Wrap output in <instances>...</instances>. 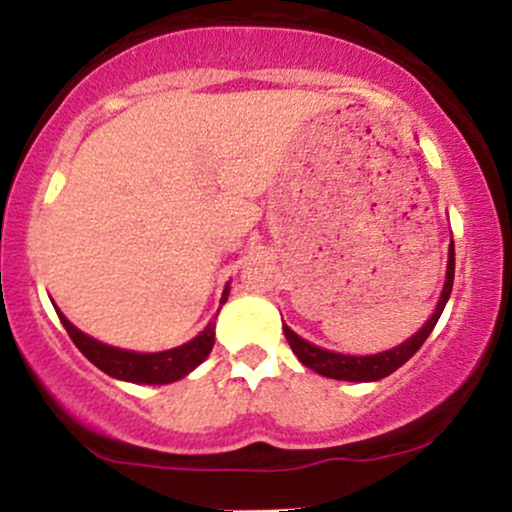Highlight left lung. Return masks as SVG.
Returning a JSON list of instances; mask_svg holds the SVG:
<instances>
[{
	"label": "left lung",
	"mask_w": 512,
	"mask_h": 512,
	"mask_svg": "<svg viewBox=\"0 0 512 512\" xmlns=\"http://www.w3.org/2000/svg\"><path fill=\"white\" fill-rule=\"evenodd\" d=\"M452 279H455V245L450 243L448 250V274H445V286L443 293H440V301L436 305V313L428 317V322L421 327L414 337L407 339L404 344L395 346V349L383 351V354L375 356H346V354H334V351L320 349V346L305 342V339L298 337L291 327L284 325V334L286 342L293 349V354L298 356V361L303 366H308L315 373L325 375V378H334V380H349V383H373V380L387 378L390 373H395L399 366L409 361L416 351L421 349V344L426 342L428 334L433 332L436 327L440 313H443L445 303H448L450 293H452Z\"/></svg>",
	"instance_id": "8db88e82"
}]
</instances>
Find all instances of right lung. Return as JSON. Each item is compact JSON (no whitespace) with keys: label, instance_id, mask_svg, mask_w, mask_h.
Masks as SVG:
<instances>
[{"label":"right lung","instance_id":"add662e5","mask_svg":"<svg viewBox=\"0 0 512 512\" xmlns=\"http://www.w3.org/2000/svg\"><path fill=\"white\" fill-rule=\"evenodd\" d=\"M226 298H228V286L226 291H223L221 303H226ZM57 315H60V322L64 325V330H67L69 337H72L76 349H79L81 354L93 363V366L101 368L103 373L110 375V378L127 380V383H144V385L175 383V380L185 378L190 370H195L199 363L211 354V346H214L216 317L197 334L195 339H192V342L175 346V349H168V351H158V354H137V351L115 349V346L98 342V339L88 337V334L76 330L60 310H57Z\"/></svg>","mask_w":512,"mask_h":512}]
</instances>
